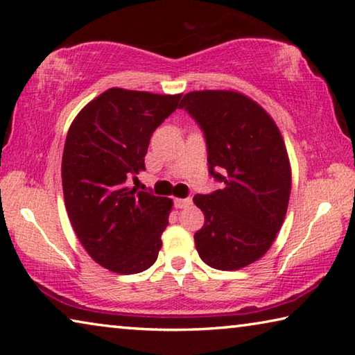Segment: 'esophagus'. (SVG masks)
<instances>
[{
	"mask_svg": "<svg viewBox=\"0 0 355 355\" xmlns=\"http://www.w3.org/2000/svg\"><path fill=\"white\" fill-rule=\"evenodd\" d=\"M193 205V199H175V207L177 208H188Z\"/></svg>",
	"mask_w": 355,
	"mask_h": 355,
	"instance_id": "obj_1",
	"label": "esophagus"
}]
</instances>
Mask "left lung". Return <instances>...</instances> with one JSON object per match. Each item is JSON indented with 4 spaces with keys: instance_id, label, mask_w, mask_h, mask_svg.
<instances>
[{
    "instance_id": "left-lung-1",
    "label": "left lung",
    "mask_w": 355,
    "mask_h": 355,
    "mask_svg": "<svg viewBox=\"0 0 355 355\" xmlns=\"http://www.w3.org/2000/svg\"><path fill=\"white\" fill-rule=\"evenodd\" d=\"M180 109L205 134L208 167L223 189L194 196L205 216L194 234L199 256L216 270H240L270 250L288 211L291 162L277 123L234 89L187 93Z\"/></svg>"
}]
</instances>
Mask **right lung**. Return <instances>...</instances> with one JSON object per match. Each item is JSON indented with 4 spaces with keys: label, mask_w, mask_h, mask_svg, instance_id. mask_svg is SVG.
<instances>
[{
    "label": "right lung",
    "mask_w": 355,
    "mask_h": 355,
    "mask_svg": "<svg viewBox=\"0 0 355 355\" xmlns=\"http://www.w3.org/2000/svg\"><path fill=\"white\" fill-rule=\"evenodd\" d=\"M180 98L109 88L67 131L61 161L67 216L93 261L114 273L144 272L161 250L173 202L129 188L128 178L145 171L151 134Z\"/></svg>",
    "instance_id": "add662e5"
}]
</instances>
